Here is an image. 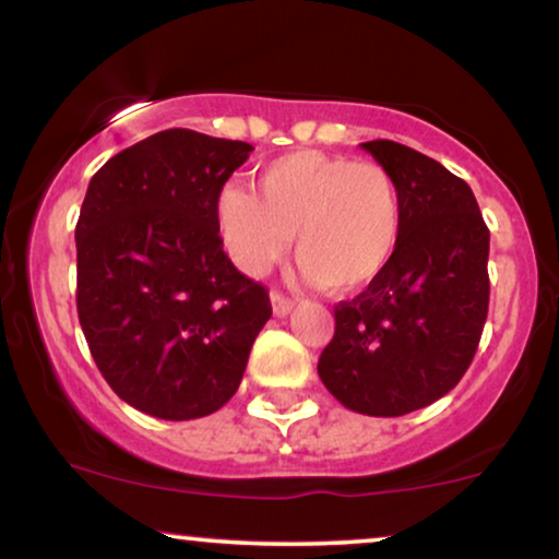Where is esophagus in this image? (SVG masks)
<instances>
[{"mask_svg": "<svg viewBox=\"0 0 559 559\" xmlns=\"http://www.w3.org/2000/svg\"><path fill=\"white\" fill-rule=\"evenodd\" d=\"M293 308H295L293 297L282 295L280 289H272V310H274V316L285 318V316H289V310H293Z\"/></svg>", "mask_w": 559, "mask_h": 559, "instance_id": "obj_1", "label": "esophagus"}]
</instances>
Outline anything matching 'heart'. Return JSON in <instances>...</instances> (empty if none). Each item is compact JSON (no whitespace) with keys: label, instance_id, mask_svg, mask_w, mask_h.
Instances as JSON below:
<instances>
[{"label":"heart","instance_id":"b5f03b06","mask_svg":"<svg viewBox=\"0 0 559 559\" xmlns=\"http://www.w3.org/2000/svg\"><path fill=\"white\" fill-rule=\"evenodd\" d=\"M216 221L228 257L262 277L289 247L302 277L331 295L371 287L392 264L402 239V195L379 163L300 150L272 159L257 193L226 186Z\"/></svg>","mask_w":559,"mask_h":559}]
</instances>
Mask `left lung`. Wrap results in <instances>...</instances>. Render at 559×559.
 <instances>
[{
	"mask_svg": "<svg viewBox=\"0 0 559 559\" xmlns=\"http://www.w3.org/2000/svg\"><path fill=\"white\" fill-rule=\"evenodd\" d=\"M394 175L402 239L386 272L335 305L318 373L343 407L402 417L445 396L476 356L488 316V228L468 182L392 140L364 142Z\"/></svg>",
	"mask_w": 559,
	"mask_h": 559,
	"instance_id": "left-lung-1",
	"label": "left lung"
}]
</instances>
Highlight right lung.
I'll return each mask as SVG.
<instances>
[{
  "mask_svg": "<svg viewBox=\"0 0 559 559\" xmlns=\"http://www.w3.org/2000/svg\"><path fill=\"white\" fill-rule=\"evenodd\" d=\"M251 150L165 129L88 182L75 224L79 320L102 377L144 415L182 423L224 407L272 316L216 221V198Z\"/></svg>",
  "mask_w": 559,
  "mask_h": 559,
  "instance_id": "obj_1",
  "label": "right lung"
}]
</instances>
